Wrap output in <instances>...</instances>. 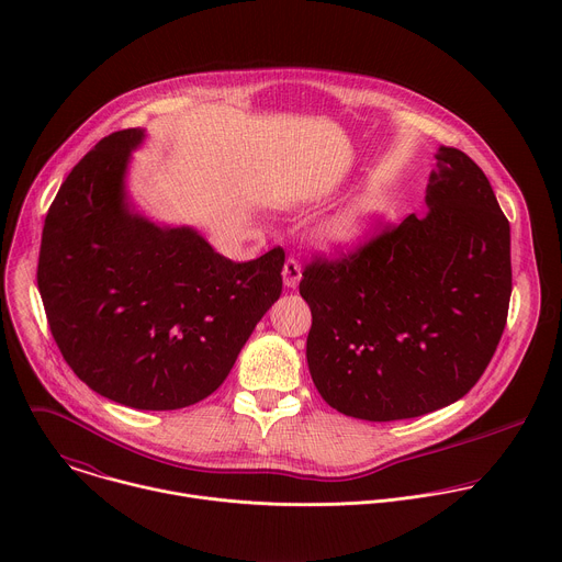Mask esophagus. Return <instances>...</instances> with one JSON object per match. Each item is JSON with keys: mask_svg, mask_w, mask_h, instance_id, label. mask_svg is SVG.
I'll list each match as a JSON object with an SVG mask.
<instances>
[{"mask_svg": "<svg viewBox=\"0 0 562 562\" xmlns=\"http://www.w3.org/2000/svg\"><path fill=\"white\" fill-rule=\"evenodd\" d=\"M302 278V269H300V262L295 258H286L284 262V269H282V280H284V286L289 289H295L297 282Z\"/></svg>", "mask_w": 562, "mask_h": 562, "instance_id": "esophagus-1", "label": "esophagus"}]
</instances>
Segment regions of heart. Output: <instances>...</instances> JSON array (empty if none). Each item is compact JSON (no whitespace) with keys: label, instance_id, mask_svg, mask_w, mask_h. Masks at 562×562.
Wrapping results in <instances>:
<instances>
[{"label":"heart","instance_id":"1","mask_svg":"<svg viewBox=\"0 0 562 562\" xmlns=\"http://www.w3.org/2000/svg\"><path fill=\"white\" fill-rule=\"evenodd\" d=\"M384 211L386 198L382 193H367L327 222L323 228V239L336 249H351L373 231Z\"/></svg>","mask_w":562,"mask_h":562}]
</instances>
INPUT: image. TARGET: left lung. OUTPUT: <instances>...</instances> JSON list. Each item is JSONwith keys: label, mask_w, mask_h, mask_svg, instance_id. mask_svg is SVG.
I'll use <instances>...</instances> for the list:
<instances>
[{"label": "left lung", "mask_w": 562, "mask_h": 562, "mask_svg": "<svg viewBox=\"0 0 562 562\" xmlns=\"http://www.w3.org/2000/svg\"><path fill=\"white\" fill-rule=\"evenodd\" d=\"M436 159L425 217L412 213L302 271L308 371L345 416L389 423L456 403L505 331L509 220L469 155L440 146Z\"/></svg>", "instance_id": "8db88e82"}]
</instances>
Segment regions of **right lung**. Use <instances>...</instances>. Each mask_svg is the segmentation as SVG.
<instances>
[{
	"label": "right lung",
	"mask_w": 562,
	"mask_h": 562,
	"mask_svg": "<svg viewBox=\"0 0 562 562\" xmlns=\"http://www.w3.org/2000/svg\"><path fill=\"white\" fill-rule=\"evenodd\" d=\"M142 128L100 139L44 222L37 286L72 373L113 403L169 412L200 403L282 293L280 247L233 262L189 226L133 213L124 193Z\"/></svg>",
	"instance_id": "right-lung-1"
}]
</instances>
